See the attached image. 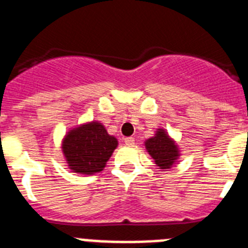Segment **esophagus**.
I'll list each match as a JSON object with an SVG mask.
<instances>
[{
    "label": "esophagus",
    "mask_w": 248,
    "mask_h": 248,
    "mask_svg": "<svg viewBox=\"0 0 248 248\" xmlns=\"http://www.w3.org/2000/svg\"><path fill=\"white\" fill-rule=\"evenodd\" d=\"M124 143H126L127 146H133L135 145V139H133V137H126V139H124Z\"/></svg>",
    "instance_id": "obj_1"
}]
</instances>
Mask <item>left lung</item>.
<instances>
[{
	"instance_id": "obj_1",
	"label": "left lung",
	"mask_w": 248,
	"mask_h": 248,
	"mask_svg": "<svg viewBox=\"0 0 248 248\" xmlns=\"http://www.w3.org/2000/svg\"><path fill=\"white\" fill-rule=\"evenodd\" d=\"M143 145L146 152L161 171H169L180 162V146L162 127L157 128L154 136L146 140Z\"/></svg>"
}]
</instances>
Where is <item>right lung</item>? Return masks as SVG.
<instances>
[{
    "mask_svg": "<svg viewBox=\"0 0 248 248\" xmlns=\"http://www.w3.org/2000/svg\"><path fill=\"white\" fill-rule=\"evenodd\" d=\"M117 146V139L109 135L100 121L83 122L72 127L61 142L66 165L71 172L79 175L103 171Z\"/></svg>",
    "mask_w": 248,
    "mask_h": 248,
    "instance_id": "right-lung-1",
    "label": "right lung"
}]
</instances>
